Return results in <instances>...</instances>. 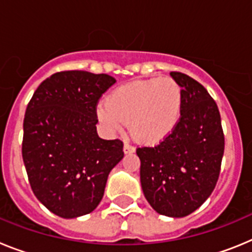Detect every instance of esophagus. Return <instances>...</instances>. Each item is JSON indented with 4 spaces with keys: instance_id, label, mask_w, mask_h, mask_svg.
<instances>
[{
    "instance_id": "1",
    "label": "esophagus",
    "mask_w": 252,
    "mask_h": 252,
    "mask_svg": "<svg viewBox=\"0 0 252 252\" xmlns=\"http://www.w3.org/2000/svg\"><path fill=\"white\" fill-rule=\"evenodd\" d=\"M124 153L125 154H131V153H135V148L131 145H128L127 142H125L124 144Z\"/></svg>"
}]
</instances>
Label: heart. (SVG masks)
<instances>
[{"label": "heart", "instance_id": "1", "mask_svg": "<svg viewBox=\"0 0 252 252\" xmlns=\"http://www.w3.org/2000/svg\"><path fill=\"white\" fill-rule=\"evenodd\" d=\"M183 93L171 78H155L122 84L99 104V119L120 130L126 122L131 133L142 144H159L179 124Z\"/></svg>", "mask_w": 252, "mask_h": 252}]
</instances>
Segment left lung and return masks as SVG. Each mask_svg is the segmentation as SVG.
<instances>
[{"label":"left lung","instance_id":"obj_1","mask_svg":"<svg viewBox=\"0 0 252 252\" xmlns=\"http://www.w3.org/2000/svg\"><path fill=\"white\" fill-rule=\"evenodd\" d=\"M183 93L175 130L154 148H139L140 182L159 215L186 217L215 189L224 151L220 111L207 90L183 73L171 72Z\"/></svg>","mask_w":252,"mask_h":252}]
</instances>
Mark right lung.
Returning <instances> with one entry per match:
<instances>
[{
	"label": "right lung",
	"mask_w": 252,
	"mask_h": 252,
	"mask_svg": "<svg viewBox=\"0 0 252 252\" xmlns=\"http://www.w3.org/2000/svg\"><path fill=\"white\" fill-rule=\"evenodd\" d=\"M115 83L107 74L55 73L29 102L22 159L34 194L59 217L94 211L110 171L124 158L122 141L101 139L95 127L97 102Z\"/></svg>",
	"instance_id": "add662e5"
}]
</instances>
